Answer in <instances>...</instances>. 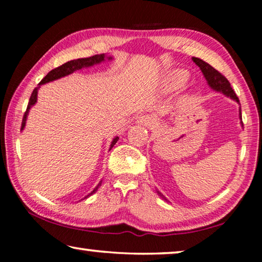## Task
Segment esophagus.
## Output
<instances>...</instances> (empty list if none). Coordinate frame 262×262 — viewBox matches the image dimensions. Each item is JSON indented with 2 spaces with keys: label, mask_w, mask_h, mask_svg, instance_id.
Wrapping results in <instances>:
<instances>
[{
  "label": "esophagus",
  "mask_w": 262,
  "mask_h": 262,
  "mask_svg": "<svg viewBox=\"0 0 262 262\" xmlns=\"http://www.w3.org/2000/svg\"><path fill=\"white\" fill-rule=\"evenodd\" d=\"M137 123H140V125H143V126L151 127L155 125V119L152 117H149V115H142V117L139 118V120H137Z\"/></svg>",
  "instance_id": "obj_1"
}]
</instances>
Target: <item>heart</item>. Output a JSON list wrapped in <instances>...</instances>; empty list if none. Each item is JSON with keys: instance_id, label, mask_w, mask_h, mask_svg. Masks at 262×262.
Returning <instances> with one entry per match:
<instances>
[{"instance_id": "heart-1", "label": "heart", "mask_w": 262, "mask_h": 262, "mask_svg": "<svg viewBox=\"0 0 262 262\" xmlns=\"http://www.w3.org/2000/svg\"><path fill=\"white\" fill-rule=\"evenodd\" d=\"M186 79H187V75L185 73H178L176 74L174 76H172L168 81L166 82V86L168 89L171 88H176V86H180L181 84H184Z\"/></svg>"}]
</instances>
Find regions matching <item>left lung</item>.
I'll return each mask as SVG.
<instances>
[{
    "mask_svg": "<svg viewBox=\"0 0 262 262\" xmlns=\"http://www.w3.org/2000/svg\"><path fill=\"white\" fill-rule=\"evenodd\" d=\"M192 60L195 62V64L200 67L203 76L206 77L208 84H209V86L212 89V90L222 92L223 95L230 97V98L239 103L238 97L236 94H234L231 85H230V82L223 76V75H222L220 72H217V70L214 67H211L209 63H207V62H205L203 60L199 59V57H192ZM239 113H242L241 110H239ZM241 119H242V115H241ZM157 193L159 194V196H162L164 200H166L161 193L159 192Z\"/></svg>",
    "mask_w": 262,
    "mask_h": 262,
    "instance_id": "obj_1",
    "label": "left lung"
}]
</instances>
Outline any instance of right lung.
Instances as JSON below:
<instances>
[{"label": "right lung", "mask_w": 262, "mask_h": 262, "mask_svg": "<svg viewBox=\"0 0 262 262\" xmlns=\"http://www.w3.org/2000/svg\"><path fill=\"white\" fill-rule=\"evenodd\" d=\"M105 59H106L105 54H97V55L90 56V57H84V59H77V60H72V61L66 62L64 64L60 66V67H57V68H55V69L51 70V72L48 73V74L46 75V76L41 79V82L39 83V85H42V84H45V83L55 81V79H57V78H61V77L67 76V75L73 74L74 72H76V70H79V69H82V68L91 67V66H94V64L100 63V62H103ZM107 59L111 60V59H112V57L110 56V57H107ZM38 89H39V86L35 88L34 90H33V92H32V95H31V97H30V100H29V104H28V108H26L25 114H24V117H23V120H21V128H20L21 130H23L24 127H25L26 118H28V114H29L30 108L32 107V106H33L35 103H37ZM118 140H119V137H115V139H113L112 143H111L110 150L112 149V147H113V145H114L115 143H117ZM99 185H100V184H99ZM99 185H98V186H99ZM98 186H97V187H96L94 190H92V192H91L90 194L86 195V196L84 198V199H86V198L90 196V195L96 193V190L98 189Z\"/></svg>", "instance_id": "1"}]
</instances>
